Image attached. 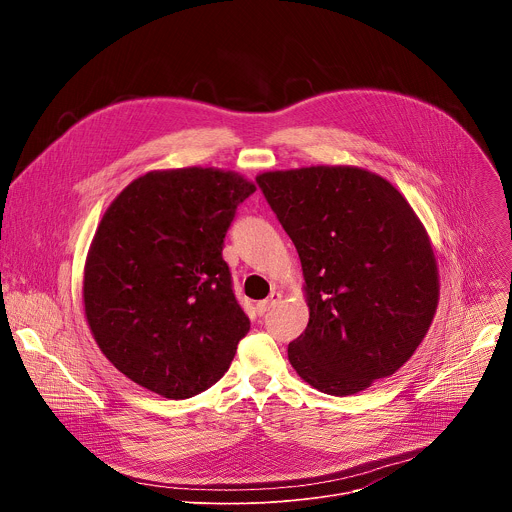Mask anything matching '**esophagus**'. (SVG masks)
Segmentation results:
<instances>
[{
	"mask_svg": "<svg viewBox=\"0 0 512 512\" xmlns=\"http://www.w3.org/2000/svg\"><path fill=\"white\" fill-rule=\"evenodd\" d=\"M279 300H281V294H279V291H271L267 300H263V302H259V304H257V314H259V316H263V314H265V312H269V310H271Z\"/></svg>",
	"mask_w": 512,
	"mask_h": 512,
	"instance_id": "1",
	"label": "esophagus"
}]
</instances>
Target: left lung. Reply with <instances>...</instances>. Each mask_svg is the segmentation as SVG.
I'll return each instance as SVG.
<instances>
[{
	"label": "left lung",
	"instance_id": "left-lung-1",
	"mask_svg": "<svg viewBox=\"0 0 512 512\" xmlns=\"http://www.w3.org/2000/svg\"><path fill=\"white\" fill-rule=\"evenodd\" d=\"M257 182L304 271L310 322L287 346L291 367L336 397L393 375L440 302L431 239L407 198L358 166L271 170Z\"/></svg>",
	"mask_w": 512,
	"mask_h": 512
}]
</instances>
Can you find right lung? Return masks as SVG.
<instances>
[{
  "instance_id": "obj_1",
  "label": "right lung",
  "mask_w": 512,
  "mask_h": 512,
  "mask_svg": "<svg viewBox=\"0 0 512 512\" xmlns=\"http://www.w3.org/2000/svg\"><path fill=\"white\" fill-rule=\"evenodd\" d=\"M255 190L233 170H152L105 210L85 261V318L107 360L139 387L188 399L229 371L249 318L223 239Z\"/></svg>"
}]
</instances>
